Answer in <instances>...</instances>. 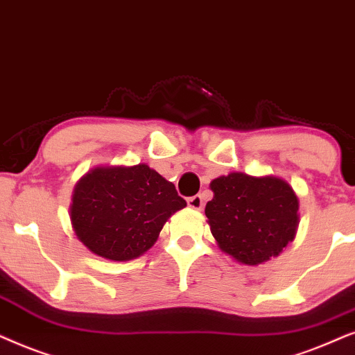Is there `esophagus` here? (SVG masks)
<instances>
[{"mask_svg":"<svg viewBox=\"0 0 355 355\" xmlns=\"http://www.w3.org/2000/svg\"><path fill=\"white\" fill-rule=\"evenodd\" d=\"M187 202H188V206L191 207V209H202V205H205V202H202L201 195H195V196L187 198Z\"/></svg>","mask_w":355,"mask_h":355,"instance_id":"34e87169","label":"esophagus"}]
</instances>
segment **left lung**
Returning <instances> with one entry per match:
<instances>
[{
    "mask_svg": "<svg viewBox=\"0 0 355 355\" xmlns=\"http://www.w3.org/2000/svg\"><path fill=\"white\" fill-rule=\"evenodd\" d=\"M206 217L222 252L257 266L277 257L295 237L299 198L277 177L232 172L211 182Z\"/></svg>",
    "mask_w": 355,
    "mask_h": 355,
    "instance_id": "left-lung-1",
    "label": "left lung"
}]
</instances>
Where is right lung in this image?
<instances>
[{"instance_id":"add662e5","label":"right lung","mask_w":355,"mask_h":355,"mask_svg":"<svg viewBox=\"0 0 355 355\" xmlns=\"http://www.w3.org/2000/svg\"><path fill=\"white\" fill-rule=\"evenodd\" d=\"M187 201L162 175L138 164L96 167L74 187L71 224L92 253L128 261L153 247L170 216Z\"/></svg>"}]
</instances>
